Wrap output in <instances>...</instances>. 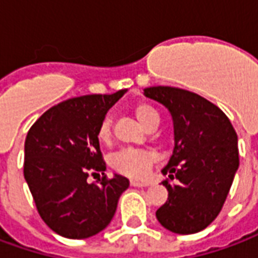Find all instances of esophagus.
Instances as JSON below:
<instances>
[{
    "label": "esophagus",
    "mask_w": 258,
    "mask_h": 258,
    "mask_svg": "<svg viewBox=\"0 0 258 258\" xmlns=\"http://www.w3.org/2000/svg\"><path fill=\"white\" fill-rule=\"evenodd\" d=\"M130 183H131L133 187H148V186H150L149 182H139V180H131Z\"/></svg>",
    "instance_id": "obj_1"
}]
</instances>
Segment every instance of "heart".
Returning a JSON list of instances; mask_svg holds the SVG:
<instances>
[{
    "mask_svg": "<svg viewBox=\"0 0 258 258\" xmlns=\"http://www.w3.org/2000/svg\"><path fill=\"white\" fill-rule=\"evenodd\" d=\"M135 117L145 128L149 130L153 125H158L160 114L153 105L148 102H139L133 108ZM97 138L102 144H108L112 138V127L110 120L108 117L101 120L98 130H97ZM153 163V156L144 150H133V149H123L117 153H114L109 160L110 167L116 172L125 175V176L142 179L149 173V169Z\"/></svg>",
    "mask_w": 258,
    "mask_h": 258,
    "instance_id": "1",
    "label": "heart"
}]
</instances>
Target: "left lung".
Returning a JSON list of instances; mask_svg holds the SVG:
<instances>
[{
    "mask_svg": "<svg viewBox=\"0 0 258 258\" xmlns=\"http://www.w3.org/2000/svg\"><path fill=\"white\" fill-rule=\"evenodd\" d=\"M172 117V156L161 169L168 200L156 212L160 224L175 234H196L220 213L238 167V135L216 105L191 91L169 86L145 89Z\"/></svg>",
    "mask_w": 258,
    "mask_h": 258,
    "instance_id": "1",
    "label": "left lung"
}]
</instances>
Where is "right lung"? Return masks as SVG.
<instances>
[{
	"label": "right lung",
	"instance_id": "1",
	"mask_svg": "<svg viewBox=\"0 0 258 258\" xmlns=\"http://www.w3.org/2000/svg\"><path fill=\"white\" fill-rule=\"evenodd\" d=\"M127 93L90 94L53 106L32 124L24 144V179L47 227L70 239L106 228L120 196L130 186L114 173L106 179L97 130L108 110ZM104 175L100 184L89 174Z\"/></svg>",
	"mask_w": 258,
	"mask_h": 258
}]
</instances>
